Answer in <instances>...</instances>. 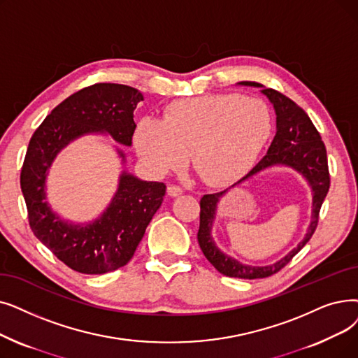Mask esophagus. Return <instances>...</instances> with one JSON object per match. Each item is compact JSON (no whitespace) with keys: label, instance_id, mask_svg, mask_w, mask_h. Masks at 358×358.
I'll list each match as a JSON object with an SVG mask.
<instances>
[{"label":"esophagus","instance_id":"1","mask_svg":"<svg viewBox=\"0 0 358 358\" xmlns=\"http://www.w3.org/2000/svg\"><path fill=\"white\" fill-rule=\"evenodd\" d=\"M168 194H169V196H173V197L180 196V194H182V189L180 187V185L169 184V185H168Z\"/></svg>","mask_w":358,"mask_h":358}]
</instances>
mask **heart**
Here are the masks:
<instances>
[{
	"label": "heart",
	"instance_id": "1",
	"mask_svg": "<svg viewBox=\"0 0 358 358\" xmlns=\"http://www.w3.org/2000/svg\"><path fill=\"white\" fill-rule=\"evenodd\" d=\"M272 131L266 103L241 95H208L169 105L162 120L145 117L134 130L138 157L164 176L190 159L210 184L244 176L257 161Z\"/></svg>",
	"mask_w": 358,
	"mask_h": 358
}]
</instances>
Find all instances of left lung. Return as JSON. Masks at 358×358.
Instances as JSON below:
<instances>
[{"instance_id": "obj_1", "label": "left lung", "mask_w": 358, "mask_h": 358, "mask_svg": "<svg viewBox=\"0 0 358 358\" xmlns=\"http://www.w3.org/2000/svg\"><path fill=\"white\" fill-rule=\"evenodd\" d=\"M240 85L244 86H255L263 87L260 83L256 82H241ZM262 92L269 98L273 103L275 113H276V134L268 149V153L263 157L257 165L248 171L247 176H244L238 182H243L248 177L257 174L259 171L273 166V165H288L295 171L301 173L308 184L312 185L313 190V213H312V222H310L308 231L304 240L289 252L284 259L273 263L271 266H247L241 265L236 259H231L225 256L220 248H217L210 237V228L215 217L216 203L227 190L205 194L200 199V227L197 232V240L201 252L206 256V259L212 263L213 268L231 278H241V279H259V278H268L276 272L281 271L291 262V259L297 255L301 248L307 244V241L312 238L319 222V212L322 208L323 200L329 192L331 185V176L328 168V157H326V148L322 142V137L315 127L312 120L303 111L294 101L282 95L281 92L275 89H265ZM232 185V187H234Z\"/></svg>"}]
</instances>
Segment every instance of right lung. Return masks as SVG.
I'll return each mask as SVG.
<instances>
[{
    "instance_id": "1",
    "label": "right lung",
    "mask_w": 358,
    "mask_h": 358,
    "mask_svg": "<svg viewBox=\"0 0 358 358\" xmlns=\"http://www.w3.org/2000/svg\"><path fill=\"white\" fill-rule=\"evenodd\" d=\"M143 101L137 89L117 83H95L57 105L35 130L20 173L30 229L70 269L101 275L127 265L157 213L166 185L121 174L118 190L103 215L86 227L71 225L51 212L45 201V178L57 153L79 136L110 133L131 146L134 110ZM124 158V153L120 152Z\"/></svg>"
}]
</instances>
